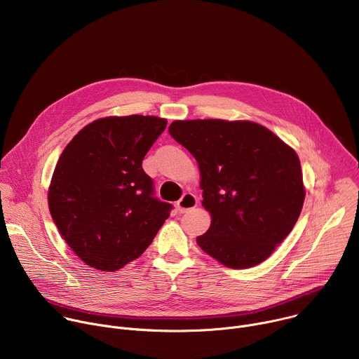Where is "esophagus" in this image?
Segmentation results:
<instances>
[{
  "label": "esophagus",
  "instance_id": "obj_1",
  "mask_svg": "<svg viewBox=\"0 0 359 359\" xmlns=\"http://www.w3.org/2000/svg\"><path fill=\"white\" fill-rule=\"evenodd\" d=\"M196 206H197V198L191 193H184L182 196V198L176 203V208H177L179 213H186V212L194 209Z\"/></svg>",
  "mask_w": 359,
  "mask_h": 359
}]
</instances>
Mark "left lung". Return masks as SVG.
Here are the masks:
<instances>
[{
    "label": "left lung",
    "mask_w": 359,
    "mask_h": 359,
    "mask_svg": "<svg viewBox=\"0 0 359 359\" xmlns=\"http://www.w3.org/2000/svg\"><path fill=\"white\" fill-rule=\"evenodd\" d=\"M172 137L198 163L203 208L212 216L200 248L230 269L267 260L295 226L305 198L294 149L250 121H175Z\"/></svg>",
    "instance_id": "obj_1"
}]
</instances>
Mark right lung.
I'll list each match as a JSON object with an SVG mask.
<instances>
[{"label": "right lung", "mask_w": 359, "mask_h": 359, "mask_svg": "<svg viewBox=\"0 0 359 359\" xmlns=\"http://www.w3.org/2000/svg\"><path fill=\"white\" fill-rule=\"evenodd\" d=\"M168 121L108 116L81 129L64 149L48 189V206L78 257L116 271L150 245L172 204L153 196L142 161Z\"/></svg>", "instance_id": "obj_1"}]
</instances>
